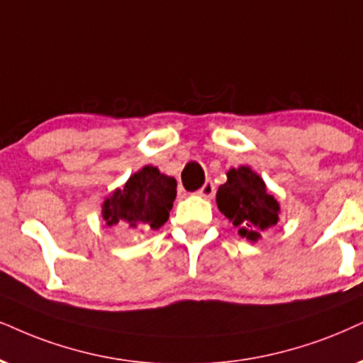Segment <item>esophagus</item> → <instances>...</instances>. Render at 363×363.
I'll return each mask as SVG.
<instances>
[{"label": "esophagus", "instance_id": "obj_1", "mask_svg": "<svg viewBox=\"0 0 363 363\" xmlns=\"http://www.w3.org/2000/svg\"><path fill=\"white\" fill-rule=\"evenodd\" d=\"M197 194L201 197H204V199H213L214 194H216V186L213 181H206V184L201 187L199 191H197Z\"/></svg>", "mask_w": 363, "mask_h": 363}]
</instances>
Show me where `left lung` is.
Instances as JSON below:
<instances>
[{"instance_id":"1","label":"left lung","mask_w":363,"mask_h":363,"mask_svg":"<svg viewBox=\"0 0 363 363\" xmlns=\"http://www.w3.org/2000/svg\"><path fill=\"white\" fill-rule=\"evenodd\" d=\"M226 176L228 181L219 186L216 194L218 208L238 228L241 238L256 242L263 233L278 224V201L251 167L229 169Z\"/></svg>"}]
</instances>
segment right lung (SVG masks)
<instances>
[{"instance_id": "add662e5", "label": "right lung", "mask_w": 363, "mask_h": 363, "mask_svg": "<svg viewBox=\"0 0 363 363\" xmlns=\"http://www.w3.org/2000/svg\"><path fill=\"white\" fill-rule=\"evenodd\" d=\"M176 187V179L160 174L157 167H142L128 177L125 184L105 197V223L130 231L159 229L169 219L177 194Z\"/></svg>"}]
</instances>
